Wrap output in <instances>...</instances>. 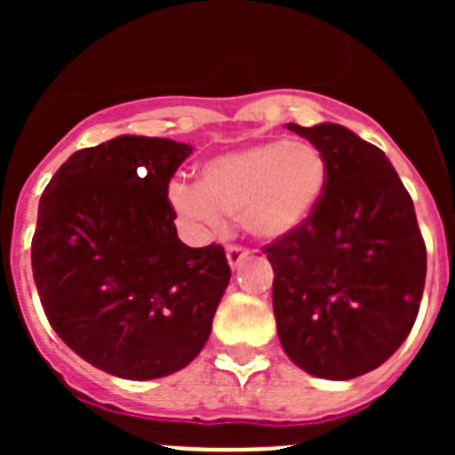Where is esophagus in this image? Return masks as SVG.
Segmentation results:
<instances>
[{"mask_svg":"<svg viewBox=\"0 0 455 455\" xmlns=\"http://www.w3.org/2000/svg\"><path fill=\"white\" fill-rule=\"evenodd\" d=\"M225 255H228V264H230L232 268H236L248 257V251H246V248H241V246H230Z\"/></svg>","mask_w":455,"mask_h":455,"instance_id":"obj_1","label":"esophagus"}]
</instances>
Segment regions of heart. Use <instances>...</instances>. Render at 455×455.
Returning a JSON list of instances; mask_svg holds the SVG:
<instances>
[{"label": "heart", "mask_w": 455, "mask_h": 455, "mask_svg": "<svg viewBox=\"0 0 455 455\" xmlns=\"http://www.w3.org/2000/svg\"><path fill=\"white\" fill-rule=\"evenodd\" d=\"M328 184V164L307 140H264L209 159L200 187L175 180L172 209L198 232H220L225 216L255 239L291 235L315 214Z\"/></svg>", "instance_id": "1"}]
</instances>
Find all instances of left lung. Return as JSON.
Segmentation results:
<instances>
[{"instance_id":"1","label":"left lung","mask_w":455,"mask_h":455,"mask_svg":"<svg viewBox=\"0 0 455 455\" xmlns=\"http://www.w3.org/2000/svg\"><path fill=\"white\" fill-rule=\"evenodd\" d=\"M287 130L328 164L315 214L267 246L277 337L296 367L351 380L389 360L415 325L426 246L415 204L380 148L335 123Z\"/></svg>"}]
</instances>
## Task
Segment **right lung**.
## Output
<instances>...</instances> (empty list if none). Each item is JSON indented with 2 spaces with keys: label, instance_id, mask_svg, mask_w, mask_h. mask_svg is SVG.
Here are the masks:
<instances>
[{
  "label": "right lung",
  "instance_id": "right-lung-1",
  "mask_svg": "<svg viewBox=\"0 0 455 455\" xmlns=\"http://www.w3.org/2000/svg\"><path fill=\"white\" fill-rule=\"evenodd\" d=\"M191 152L118 136L75 152L40 196V303L56 335L111 376L152 380L187 367L230 283L223 248H188L175 230L168 182Z\"/></svg>",
  "mask_w": 455,
  "mask_h": 455
}]
</instances>
